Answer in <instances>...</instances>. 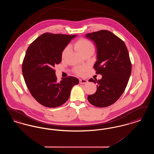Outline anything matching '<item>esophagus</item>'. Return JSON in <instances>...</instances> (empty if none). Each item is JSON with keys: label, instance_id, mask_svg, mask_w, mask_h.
<instances>
[{"label": "esophagus", "instance_id": "1", "mask_svg": "<svg viewBox=\"0 0 154 154\" xmlns=\"http://www.w3.org/2000/svg\"><path fill=\"white\" fill-rule=\"evenodd\" d=\"M79 82H80V84H87L88 82V81L87 80H85V79H80Z\"/></svg>", "mask_w": 154, "mask_h": 154}]
</instances>
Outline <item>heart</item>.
<instances>
[{"mask_svg": "<svg viewBox=\"0 0 154 154\" xmlns=\"http://www.w3.org/2000/svg\"><path fill=\"white\" fill-rule=\"evenodd\" d=\"M75 47L79 50V51L82 54L90 51H94L95 45L89 40L85 38H81L79 39L75 44ZM70 51V46L69 45H67L63 50L62 52V58H65L69 52ZM87 66L84 67H77L75 68V72L78 74L82 75L87 69Z\"/></svg>", "mask_w": 154, "mask_h": 154, "instance_id": "heart-1", "label": "heart"}]
</instances>
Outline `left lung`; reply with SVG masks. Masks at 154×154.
Returning <instances> with one entry per match:
<instances>
[{
	"label": "left lung",
	"mask_w": 154,
	"mask_h": 154,
	"mask_svg": "<svg viewBox=\"0 0 154 154\" xmlns=\"http://www.w3.org/2000/svg\"><path fill=\"white\" fill-rule=\"evenodd\" d=\"M97 49V60L94 65L100 80L91 79L97 84V90L88 96L89 102L98 107H106L116 102L124 93L132 72V64L124 42L109 30H101L86 34Z\"/></svg>",
	"instance_id": "8db88e82"
}]
</instances>
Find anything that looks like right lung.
<instances>
[{"instance_id":"1","label":"right lung","mask_w":154,"mask_h":154,"mask_svg":"<svg viewBox=\"0 0 154 154\" xmlns=\"http://www.w3.org/2000/svg\"><path fill=\"white\" fill-rule=\"evenodd\" d=\"M76 35L45 33L30 44L22 63L24 80L32 96L47 107H57L68 100L72 88L79 84L72 76L57 81L54 67L62 52Z\"/></svg>"}]
</instances>
